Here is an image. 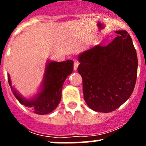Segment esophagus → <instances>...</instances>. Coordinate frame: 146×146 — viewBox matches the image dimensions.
<instances>
[{"instance_id":"34e87169","label":"esophagus","mask_w":146,"mask_h":146,"mask_svg":"<svg viewBox=\"0 0 146 146\" xmlns=\"http://www.w3.org/2000/svg\"><path fill=\"white\" fill-rule=\"evenodd\" d=\"M78 65H79V64L78 61H74V64H73V68H74V70H77Z\"/></svg>"}]
</instances>
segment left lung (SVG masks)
Wrapping results in <instances>:
<instances>
[{
    "mask_svg": "<svg viewBox=\"0 0 146 146\" xmlns=\"http://www.w3.org/2000/svg\"><path fill=\"white\" fill-rule=\"evenodd\" d=\"M115 32L117 36L108 45H97L78 56L84 100L94 111L117 110L136 85L138 58L131 37L126 30Z\"/></svg>",
    "mask_w": 146,
    "mask_h": 146,
    "instance_id": "obj_1",
    "label": "left lung"
}]
</instances>
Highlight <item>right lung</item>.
I'll return each instance as SVG.
<instances>
[{
  "label": "right lung",
  "mask_w": 146,
  "mask_h": 146,
  "mask_svg": "<svg viewBox=\"0 0 146 146\" xmlns=\"http://www.w3.org/2000/svg\"><path fill=\"white\" fill-rule=\"evenodd\" d=\"M73 70V61L72 60L62 62L50 61L48 63L42 91L35 99L32 100H25L15 90H13L9 76L8 77V82L13 94L20 104L30 108L35 114L42 115L51 112L56 108L61 99L64 82Z\"/></svg>",
  "instance_id": "obj_1"
}]
</instances>
